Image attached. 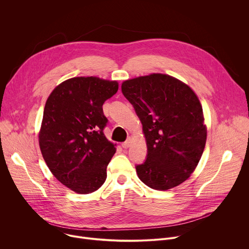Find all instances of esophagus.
<instances>
[{
	"label": "esophagus",
	"mask_w": 249,
	"mask_h": 249,
	"mask_svg": "<svg viewBox=\"0 0 249 249\" xmlns=\"http://www.w3.org/2000/svg\"><path fill=\"white\" fill-rule=\"evenodd\" d=\"M131 142H132V139L131 138H128L124 143L122 144V147L124 148V149H127V148H129L130 147V145H131Z\"/></svg>",
	"instance_id": "34e87169"
}]
</instances>
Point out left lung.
<instances>
[{"label":"left lung","instance_id":"obj_1","mask_svg":"<svg viewBox=\"0 0 249 249\" xmlns=\"http://www.w3.org/2000/svg\"><path fill=\"white\" fill-rule=\"evenodd\" d=\"M124 96L143 125L148 156L136 166L150 188L165 191L181 184L195 170L204 152L207 126L194 90L165 74L124 81Z\"/></svg>","mask_w":249,"mask_h":249}]
</instances>
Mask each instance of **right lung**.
<instances>
[{
	"label": "right lung",
	"instance_id": "1",
	"mask_svg": "<svg viewBox=\"0 0 249 249\" xmlns=\"http://www.w3.org/2000/svg\"><path fill=\"white\" fill-rule=\"evenodd\" d=\"M118 90L117 81L75 77L48 96L38 134L42 157L63 185L79 194L96 191L116 152L103 133L102 105Z\"/></svg>",
	"mask_w": 249,
	"mask_h": 249
}]
</instances>
